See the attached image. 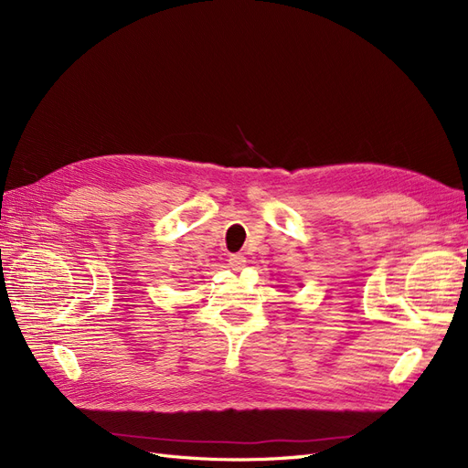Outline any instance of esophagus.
I'll list each match as a JSON object with an SVG mask.
<instances>
[{
    "label": "esophagus",
    "instance_id": "obj_1",
    "mask_svg": "<svg viewBox=\"0 0 468 468\" xmlns=\"http://www.w3.org/2000/svg\"><path fill=\"white\" fill-rule=\"evenodd\" d=\"M229 265L234 269V271H239V269L246 267V258L242 256V253H232V256L229 258Z\"/></svg>",
    "mask_w": 468,
    "mask_h": 468
}]
</instances>
